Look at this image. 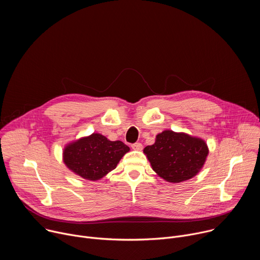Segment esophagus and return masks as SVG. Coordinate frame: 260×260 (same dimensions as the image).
I'll return each mask as SVG.
<instances>
[{"label": "esophagus", "instance_id": "1", "mask_svg": "<svg viewBox=\"0 0 260 260\" xmlns=\"http://www.w3.org/2000/svg\"><path fill=\"white\" fill-rule=\"evenodd\" d=\"M132 148H133L134 150H142L143 146H142V144H141V143L137 142V143H134V144L132 145Z\"/></svg>", "mask_w": 260, "mask_h": 260}]
</instances>
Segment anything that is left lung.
I'll return each instance as SVG.
<instances>
[{
    "label": "left lung",
    "instance_id": "8db88e82",
    "mask_svg": "<svg viewBox=\"0 0 260 260\" xmlns=\"http://www.w3.org/2000/svg\"><path fill=\"white\" fill-rule=\"evenodd\" d=\"M153 171L171 183L194 177L203 168L209 153L206 142L184 133L164 131L153 145L144 148Z\"/></svg>",
    "mask_w": 260,
    "mask_h": 260
}]
</instances>
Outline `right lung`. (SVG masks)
Segmentation results:
<instances>
[{"instance_id": "obj_1", "label": "right lung", "mask_w": 260, "mask_h": 260, "mask_svg": "<svg viewBox=\"0 0 260 260\" xmlns=\"http://www.w3.org/2000/svg\"><path fill=\"white\" fill-rule=\"evenodd\" d=\"M129 147L121 141H110L92 134L68 144L63 149L64 165L76 175L96 181L114 170Z\"/></svg>"}]
</instances>
